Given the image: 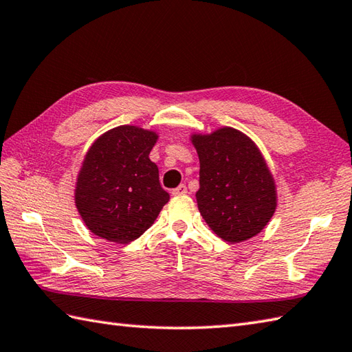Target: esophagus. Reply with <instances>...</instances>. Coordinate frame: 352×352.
I'll list each match as a JSON object with an SVG mask.
<instances>
[{"label":"esophagus","mask_w":352,"mask_h":352,"mask_svg":"<svg viewBox=\"0 0 352 352\" xmlns=\"http://www.w3.org/2000/svg\"><path fill=\"white\" fill-rule=\"evenodd\" d=\"M183 193H188V188H186V184H180L178 188L172 190V195H183Z\"/></svg>","instance_id":"obj_1"}]
</instances>
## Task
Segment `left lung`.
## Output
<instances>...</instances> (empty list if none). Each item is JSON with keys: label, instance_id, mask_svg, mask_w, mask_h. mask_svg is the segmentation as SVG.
<instances>
[{"label": "left lung", "instance_id": "8db88e82", "mask_svg": "<svg viewBox=\"0 0 352 352\" xmlns=\"http://www.w3.org/2000/svg\"><path fill=\"white\" fill-rule=\"evenodd\" d=\"M199 157L198 208L221 239L239 243L258 234L276 207L274 178L256 144L234 129L193 134Z\"/></svg>", "mask_w": 352, "mask_h": 352}]
</instances>
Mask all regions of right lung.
I'll list each match as a JSON object with an SVG mask.
<instances>
[{
    "mask_svg": "<svg viewBox=\"0 0 352 352\" xmlns=\"http://www.w3.org/2000/svg\"><path fill=\"white\" fill-rule=\"evenodd\" d=\"M154 131L121 125L94 142L80 169L76 206L94 234L116 243L136 241L153 226L169 193L149 160Z\"/></svg>",
    "mask_w": 352,
    "mask_h": 352,
    "instance_id": "add662e5",
    "label": "right lung"
}]
</instances>
